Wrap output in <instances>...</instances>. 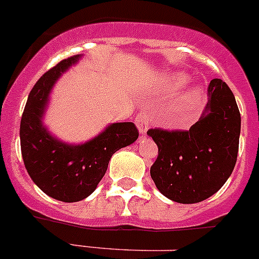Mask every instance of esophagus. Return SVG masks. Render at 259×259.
Here are the masks:
<instances>
[{"mask_svg": "<svg viewBox=\"0 0 259 259\" xmlns=\"http://www.w3.org/2000/svg\"><path fill=\"white\" fill-rule=\"evenodd\" d=\"M135 123L137 125V130L141 135L146 134L148 131V127H149V115L146 113H140L135 119Z\"/></svg>", "mask_w": 259, "mask_h": 259, "instance_id": "obj_1", "label": "esophagus"}]
</instances>
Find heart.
Returning a JSON list of instances; mask_svg holds the SVG:
<instances>
[{
  "label": "heart",
  "mask_w": 259,
  "mask_h": 259,
  "mask_svg": "<svg viewBox=\"0 0 259 259\" xmlns=\"http://www.w3.org/2000/svg\"><path fill=\"white\" fill-rule=\"evenodd\" d=\"M187 80L188 77L184 74H167L163 77V87L166 91H175L180 88ZM201 98H202L201 87L193 85L187 88L164 110V120L167 123H178L185 119L198 106Z\"/></svg>",
  "instance_id": "1"
}]
</instances>
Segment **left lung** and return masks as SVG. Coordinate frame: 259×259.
I'll return each mask as SVG.
<instances>
[{
	"label": "left lung",
	"instance_id": "obj_1",
	"mask_svg": "<svg viewBox=\"0 0 259 259\" xmlns=\"http://www.w3.org/2000/svg\"><path fill=\"white\" fill-rule=\"evenodd\" d=\"M207 92L206 107L188 131H148L158 145L150 176L158 191L175 202L211 197L236 164L241 116L235 96L221 79H212Z\"/></svg>",
	"mask_w": 259,
	"mask_h": 259
}]
</instances>
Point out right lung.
I'll use <instances>...</instances> for the list:
<instances>
[{"label":"right lung","mask_w":259,"mask_h":259,"mask_svg":"<svg viewBox=\"0 0 259 259\" xmlns=\"http://www.w3.org/2000/svg\"><path fill=\"white\" fill-rule=\"evenodd\" d=\"M80 58L81 54L63 59L38 79L20 120V149L27 172L41 191L62 202H77L92 194L111 155L139 137L132 122L111 123L81 144L65 143L48 130L42 120L53 87Z\"/></svg>","instance_id":"obj_1"}]
</instances>
